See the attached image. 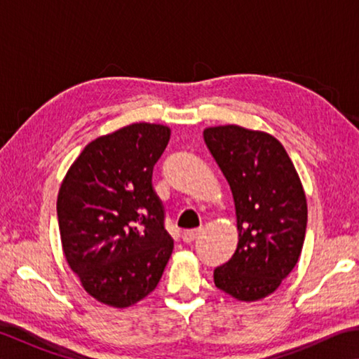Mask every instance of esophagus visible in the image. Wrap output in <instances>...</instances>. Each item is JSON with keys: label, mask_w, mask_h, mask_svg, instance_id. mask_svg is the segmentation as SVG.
Masks as SVG:
<instances>
[{"label": "esophagus", "mask_w": 359, "mask_h": 359, "mask_svg": "<svg viewBox=\"0 0 359 359\" xmlns=\"http://www.w3.org/2000/svg\"><path fill=\"white\" fill-rule=\"evenodd\" d=\"M199 234H201V228L187 229V231H184V233H182V239H184L185 242H188V244H190V242H193L194 239H196Z\"/></svg>", "instance_id": "esophagus-1"}]
</instances>
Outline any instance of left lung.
<instances>
[{
  "label": "left lung",
  "mask_w": 359,
  "mask_h": 359,
  "mask_svg": "<svg viewBox=\"0 0 359 359\" xmlns=\"http://www.w3.org/2000/svg\"><path fill=\"white\" fill-rule=\"evenodd\" d=\"M203 135L233 193L239 233L234 255L214 271L215 287L238 301L263 299L301 257L307 226L301 179L269 133L222 125Z\"/></svg>",
  "instance_id": "obj_1"
}]
</instances>
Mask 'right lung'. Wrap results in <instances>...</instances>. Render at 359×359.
I'll use <instances>...</instances> for the list:
<instances>
[{
  "label": "right lung",
  "instance_id": "1",
  "mask_svg": "<svg viewBox=\"0 0 359 359\" xmlns=\"http://www.w3.org/2000/svg\"><path fill=\"white\" fill-rule=\"evenodd\" d=\"M171 137L158 123H131L85 145L57 199L65 258L87 293L125 309L156 288L174 242L151 172Z\"/></svg>",
  "mask_w": 359,
  "mask_h": 359
}]
</instances>
